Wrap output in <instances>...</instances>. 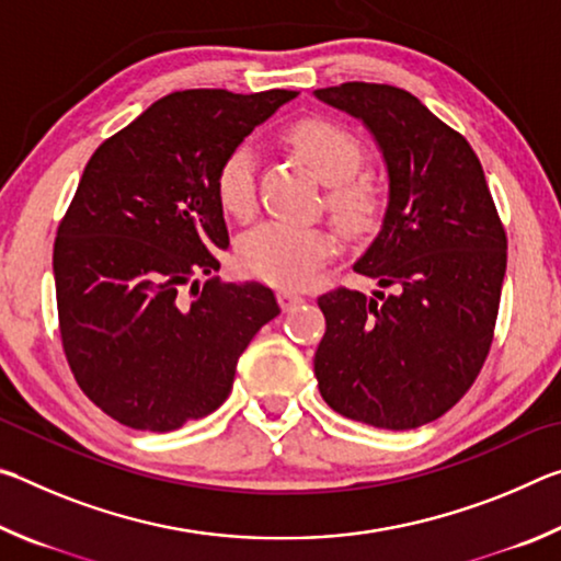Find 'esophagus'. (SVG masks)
I'll use <instances>...</instances> for the list:
<instances>
[{"label": "esophagus", "mask_w": 561, "mask_h": 561, "mask_svg": "<svg viewBox=\"0 0 561 561\" xmlns=\"http://www.w3.org/2000/svg\"><path fill=\"white\" fill-rule=\"evenodd\" d=\"M277 299H279V304H282V309H284V311H289V309L297 307V304H301V301H304L301 294L291 291V289H282V291L277 294Z\"/></svg>", "instance_id": "1"}]
</instances>
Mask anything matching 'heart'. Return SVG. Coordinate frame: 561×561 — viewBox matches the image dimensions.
Instances as JSON below:
<instances>
[{
	"label": "heart",
	"instance_id": "heart-1",
	"mask_svg": "<svg viewBox=\"0 0 561 561\" xmlns=\"http://www.w3.org/2000/svg\"><path fill=\"white\" fill-rule=\"evenodd\" d=\"M284 144L291 148L321 183L329 185L327 207L334 222L348 234L374 225L378 193L374 183L356 175L364 165V146L339 123L329 118H301L284 130ZM215 193L222 210L232 217H250L254 210V153L250 146H237L217 168ZM334 242L319 227H294L267 222L240 242L242 270L252 277L279 287H304L317 277L331 257Z\"/></svg>",
	"mask_w": 561,
	"mask_h": 561
}]
</instances>
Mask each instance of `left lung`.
Returning a JSON list of instances; mask_svg holds the SVG:
<instances>
[{
    "mask_svg": "<svg viewBox=\"0 0 561 561\" xmlns=\"http://www.w3.org/2000/svg\"><path fill=\"white\" fill-rule=\"evenodd\" d=\"M314 96L364 123L381 150L388 205L354 270L396 287L319 297V393L351 421L411 431L450 411L485 364L507 237L474 150L413 93L354 81Z\"/></svg>",
    "mask_w": 561,
    "mask_h": 561,
    "instance_id": "obj_1",
    "label": "left lung"
}]
</instances>
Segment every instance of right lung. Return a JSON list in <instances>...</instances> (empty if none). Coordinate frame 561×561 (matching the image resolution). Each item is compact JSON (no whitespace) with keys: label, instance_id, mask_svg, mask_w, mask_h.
<instances>
[{"label":"right lung","instance_id":"right-lung-1","mask_svg":"<svg viewBox=\"0 0 561 561\" xmlns=\"http://www.w3.org/2000/svg\"><path fill=\"white\" fill-rule=\"evenodd\" d=\"M291 99L178 91L91 156L56 232L54 282L71 371L113 421L168 433L210 415L247 344L279 314L264 284L213 277L230 247L215 175Z\"/></svg>","mask_w":561,"mask_h":561}]
</instances>
